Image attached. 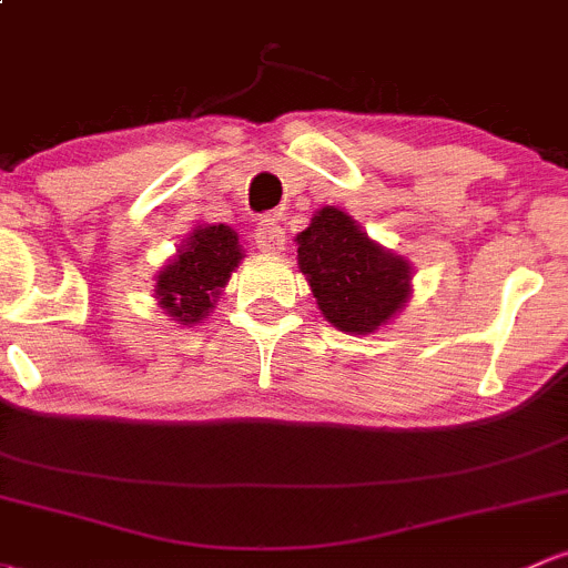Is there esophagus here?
Listing matches in <instances>:
<instances>
[{"label": "esophagus", "instance_id": "esophagus-1", "mask_svg": "<svg viewBox=\"0 0 568 568\" xmlns=\"http://www.w3.org/2000/svg\"><path fill=\"white\" fill-rule=\"evenodd\" d=\"M254 243L256 248L265 251V254H278V251H284V230L276 224V219H265L256 226Z\"/></svg>", "mask_w": 568, "mask_h": 568}]
</instances>
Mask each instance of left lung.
<instances>
[{"label":"left lung","instance_id":"8db88e82","mask_svg":"<svg viewBox=\"0 0 568 568\" xmlns=\"http://www.w3.org/2000/svg\"><path fill=\"white\" fill-rule=\"evenodd\" d=\"M295 241L297 267L338 331L374 333L410 297V262L374 243L344 210H317Z\"/></svg>","mask_w":568,"mask_h":568}]
</instances>
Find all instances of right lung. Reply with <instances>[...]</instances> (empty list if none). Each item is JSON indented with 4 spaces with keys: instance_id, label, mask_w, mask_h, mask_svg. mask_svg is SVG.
<instances>
[{
    "instance_id": "obj_1",
    "label": "right lung",
    "mask_w": 568,
    "mask_h": 568,
    "mask_svg": "<svg viewBox=\"0 0 568 568\" xmlns=\"http://www.w3.org/2000/svg\"><path fill=\"white\" fill-rule=\"evenodd\" d=\"M237 232L226 224L196 226L155 276L158 306L180 325H196L215 308L232 271L241 265Z\"/></svg>"
}]
</instances>
